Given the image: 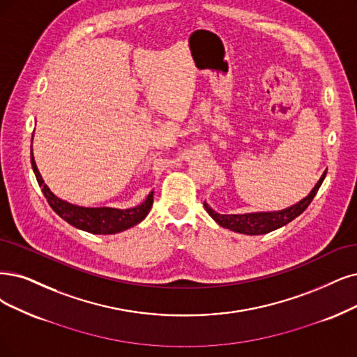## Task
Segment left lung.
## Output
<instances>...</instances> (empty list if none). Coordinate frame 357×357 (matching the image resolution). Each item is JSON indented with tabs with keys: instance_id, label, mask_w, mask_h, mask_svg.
Returning <instances> with one entry per match:
<instances>
[{
	"instance_id": "8db88e82",
	"label": "left lung",
	"mask_w": 357,
	"mask_h": 357,
	"mask_svg": "<svg viewBox=\"0 0 357 357\" xmlns=\"http://www.w3.org/2000/svg\"><path fill=\"white\" fill-rule=\"evenodd\" d=\"M325 175H326V170L324 172L319 181L316 182V185L312 188V191L305 197V199H301L298 203L285 207L282 210H273V212H252V213H243V215H220L215 212V210L206 202H204V208L222 228H227L229 231L245 234V235H263L285 227L287 223H289L293 219H296L297 216H300L303 212H305L307 206L312 203L316 192H318L319 187L322 185Z\"/></svg>"
}]
</instances>
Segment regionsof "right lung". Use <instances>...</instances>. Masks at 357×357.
<instances>
[{
	"mask_svg": "<svg viewBox=\"0 0 357 357\" xmlns=\"http://www.w3.org/2000/svg\"><path fill=\"white\" fill-rule=\"evenodd\" d=\"M31 162H32V169L36 176V181L39 183V187H41L43 194L45 195V199L51 206V208L54 210L63 220H66L68 223H70L72 227L82 229L85 232L96 234V235H110V234L126 231L132 227L138 225L139 222H142L145 218H147L150 208L153 206L154 191H151L147 195V199H145L141 204L130 208L85 207V206L72 204L69 202L59 199V197L48 188V185H45V182L36 167L32 147H31Z\"/></svg>",
	"mask_w": 357,
	"mask_h": 357,
	"instance_id": "add662e5",
	"label": "right lung"
}]
</instances>
